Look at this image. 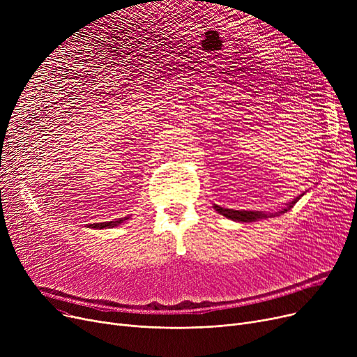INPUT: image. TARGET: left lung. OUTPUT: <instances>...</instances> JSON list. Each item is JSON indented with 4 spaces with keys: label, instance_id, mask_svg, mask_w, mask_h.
<instances>
[{
    "label": "left lung",
    "instance_id": "obj_1",
    "mask_svg": "<svg viewBox=\"0 0 357 357\" xmlns=\"http://www.w3.org/2000/svg\"><path fill=\"white\" fill-rule=\"evenodd\" d=\"M303 195H304V194L298 195V197H296V198H294L291 202L285 204V207H284L282 210H279V211H276V213H265V211H245V210H231V208H222V207H220V205H217V204H214L213 207H214V210H215L218 214L224 215V217L229 218V220H233V221H237V222H253V221L265 220V218H269V217H276V215H280V214H284V213L289 211V210L294 207V205L298 202V199L301 198Z\"/></svg>",
    "mask_w": 357,
    "mask_h": 357
}]
</instances>
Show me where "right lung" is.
Listing matches in <instances>:
<instances>
[{"label": "right lung", "mask_w": 357, "mask_h": 357, "mask_svg": "<svg viewBox=\"0 0 357 357\" xmlns=\"http://www.w3.org/2000/svg\"><path fill=\"white\" fill-rule=\"evenodd\" d=\"M130 217H124V218H119L116 221H105V222H93V224H86L88 229H96V230H102V229H114L117 226H120L121 222L127 221Z\"/></svg>", "instance_id": "add662e5"}]
</instances>
